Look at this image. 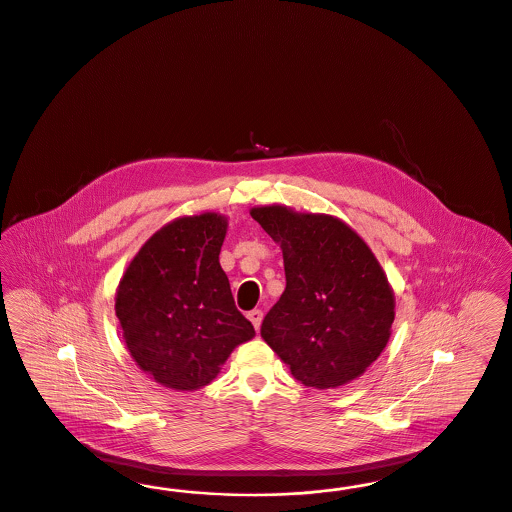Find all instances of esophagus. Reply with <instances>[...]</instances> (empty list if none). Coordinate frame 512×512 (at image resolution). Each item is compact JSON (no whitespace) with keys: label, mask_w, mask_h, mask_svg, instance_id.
Instances as JSON below:
<instances>
[{"label":"esophagus","mask_w":512,"mask_h":512,"mask_svg":"<svg viewBox=\"0 0 512 512\" xmlns=\"http://www.w3.org/2000/svg\"><path fill=\"white\" fill-rule=\"evenodd\" d=\"M247 319L253 323L255 331H259L261 321H263V312H261V310H251V312H247Z\"/></svg>","instance_id":"obj_1"}]
</instances>
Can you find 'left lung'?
Listing matches in <instances>:
<instances>
[{"label":"left lung","instance_id":"1","mask_svg":"<svg viewBox=\"0 0 512 512\" xmlns=\"http://www.w3.org/2000/svg\"><path fill=\"white\" fill-rule=\"evenodd\" d=\"M251 217L282 247L285 291L261 336L300 384H350L384 352L395 295L367 242L342 219L283 204L251 208Z\"/></svg>","mask_w":512,"mask_h":512}]
</instances>
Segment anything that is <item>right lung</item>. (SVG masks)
<instances>
[{
    "mask_svg": "<svg viewBox=\"0 0 512 512\" xmlns=\"http://www.w3.org/2000/svg\"><path fill=\"white\" fill-rule=\"evenodd\" d=\"M227 227L223 213L177 217L140 247L117 287L126 350L164 388L208 386L234 348L255 336L219 265Z\"/></svg>",
    "mask_w": 512,
    "mask_h": 512,
    "instance_id": "1",
    "label": "right lung"
}]
</instances>
